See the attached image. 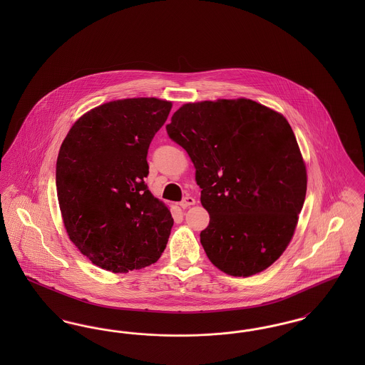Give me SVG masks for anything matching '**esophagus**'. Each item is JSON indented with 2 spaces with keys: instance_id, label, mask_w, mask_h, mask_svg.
<instances>
[{
  "instance_id": "obj_1",
  "label": "esophagus",
  "mask_w": 365,
  "mask_h": 365,
  "mask_svg": "<svg viewBox=\"0 0 365 365\" xmlns=\"http://www.w3.org/2000/svg\"><path fill=\"white\" fill-rule=\"evenodd\" d=\"M195 204V200L192 198V197H185L182 201H180V208L186 209L191 207V205H194Z\"/></svg>"
}]
</instances>
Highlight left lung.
Instances as JSON below:
<instances>
[{
	"label": "left lung",
	"mask_w": 365,
	"mask_h": 365,
	"mask_svg": "<svg viewBox=\"0 0 365 365\" xmlns=\"http://www.w3.org/2000/svg\"><path fill=\"white\" fill-rule=\"evenodd\" d=\"M167 133L195 167L210 262L243 278L267 269L292 241L307 194L289 122L252 100H217L182 105Z\"/></svg>",
	"instance_id": "1"
}]
</instances>
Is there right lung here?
Returning a JSON list of instances; mask_svg holds the SVG:
<instances>
[{
	"label": "right lung",
	"instance_id": "obj_1",
	"mask_svg": "<svg viewBox=\"0 0 365 365\" xmlns=\"http://www.w3.org/2000/svg\"><path fill=\"white\" fill-rule=\"evenodd\" d=\"M173 104L125 98L79 118L61 143L56 189L71 241L93 264L125 274L156 262L174 219L145 185L148 149Z\"/></svg>",
	"mask_w": 365,
	"mask_h": 365
}]
</instances>
